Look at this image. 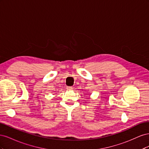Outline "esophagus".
Here are the masks:
<instances>
[{"label":"esophagus","mask_w":149,"mask_h":149,"mask_svg":"<svg viewBox=\"0 0 149 149\" xmlns=\"http://www.w3.org/2000/svg\"><path fill=\"white\" fill-rule=\"evenodd\" d=\"M66 89H67L68 90H71V89H73V88H72L71 86H67V87H66Z\"/></svg>","instance_id":"1"}]
</instances>
